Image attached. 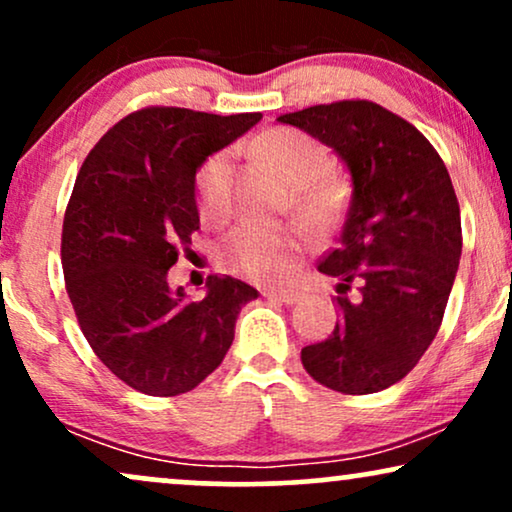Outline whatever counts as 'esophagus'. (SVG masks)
I'll return each instance as SVG.
<instances>
[{"instance_id":"1","label":"esophagus","mask_w":512,"mask_h":512,"mask_svg":"<svg viewBox=\"0 0 512 512\" xmlns=\"http://www.w3.org/2000/svg\"><path fill=\"white\" fill-rule=\"evenodd\" d=\"M269 297V300H276V302H283V304H295L300 300L302 293L295 288H278V290H269V293H264Z\"/></svg>"}]
</instances>
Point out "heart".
<instances>
[{
    "mask_svg": "<svg viewBox=\"0 0 512 512\" xmlns=\"http://www.w3.org/2000/svg\"><path fill=\"white\" fill-rule=\"evenodd\" d=\"M257 158L290 184V198L304 217L326 222L340 205V184L328 148L293 127H274L252 146ZM198 212L205 222H222L229 212V163L224 153L205 160L196 177ZM309 236L297 224H238L222 243V262L252 281H278L295 269Z\"/></svg>",
    "mask_w": 512,
    "mask_h": 512,
    "instance_id": "heart-1",
    "label": "heart"
}]
</instances>
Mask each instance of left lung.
I'll return each mask as SVG.
<instances>
[{"label":"left lung","instance_id":"left-lung-1","mask_svg":"<svg viewBox=\"0 0 512 512\" xmlns=\"http://www.w3.org/2000/svg\"><path fill=\"white\" fill-rule=\"evenodd\" d=\"M278 122L331 146L352 174L340 238L319 262L340 278V321L302 349V366L335 392H380L418 364L442 326L463 248L454 184L435 146L373 101L321 103ZM352 285L358 293L347 296Z\"/></svg>","mask_w":512,"mask_h":512}]
</instances>
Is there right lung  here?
I'll use <instances>...</instances> for the list:
<instances>
[{
    "label": "right lung",
    "instance_id": "1",
    "mask_svg": "<svg viewBox=\"0 0 512 512\" xmlns=\"http://www.w3.org/2000/svg\"><path fill=\"white\" fill-rule=\"evenodd\" d=\"M260 120L148 106L115 122L77 172L61 234L66 290L89 347L132 390L198 387L257 297L238 278L208 276V295L191 302L167 271L200 229L196 170Z\"/></svg>",
    "mask_w": 512,
    "mask_h": 512
}]
</instances>
